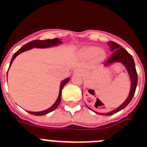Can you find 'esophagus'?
<instances>
[{
  "label": "esophagus",
  "instance_id": "1",
  "mask_svg": "<svg viewBox=\"0 0 147 147\" xmlns=\"http://www.w3.org/2000/svg\"><path fill=\"white\" fill-rule=\"evenodd\" d=\"M77 72H80V71H79V70H76V71H75V73H77Z\"/></svg>",
  "mask_w": 147,
  "mask_h": 147
}]
</instances>
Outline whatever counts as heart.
<instances>
[{
    "instance_id": "obj_1",
    "label": "heart",
    "mask_w": 147,
    "mask_h": 147,
    "mask_svg": "<svg viewBox=\"0 0 147 147\" xmlns=\"http://www.w3.org/2000/svg\"><path fill=\"white\" fill-rule=\"evenodd\" d=\"M82 55L85 56V57H91L95 55L96 60L97 62H101L103 60L105 57V51L104 50H98L96 47L95 46H89L86 47L82 50Z\"/></svg>"
}]
</instances>
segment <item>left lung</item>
Returning <instances> with one entry per match:
<instances>
[{
  "instance_id": "1",
  "label": "left lung",
  "mask_w": 147,
  "mask_h": 147,
  "mask_svg": "<svg viewBox=\"0 0 147 147\" xmlns=\"http://www.w3.org/2000/svg\"><path fill=\"white\" fill-rule=\"evenodd\" d=\"M109 45L110 46V50L113 51L112 55L110 56L109 59L105 62V65H108L113 62H120L123 63L127 68V71L129 73V76L131 80V90L129 94L126 99L125 102L121 105L120 107L116 108L115 110H113L112 112L107 113H99L95 112L97 114H102L104 115H110L115 114L119 111L124 109L128 105V104L131 102L133 96H134L135 92H136V87L138 85V74L136 69V65H135L134 59L132 58V55L127 52V51L125 50L124 48H122L120 45L113 41H109ZM90 109V108H89ZM91 110V109H90Z\"/></svg>"
}]
</instances>
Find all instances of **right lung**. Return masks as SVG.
<instances>
[{
    "label": "right lung",
    "instance_id": "1",
    "mask_svg": "<svg viewBox=\"0 0 147 147\" xmlns=\"http://www.w3.org/2000/svg\"><path fill=\"white\" fill-rule=\"evenodd\" d=\"M61 42H62V41H61L60 40H59L58 38H54V39H52V40H33V41H31V42H28L27 44H26V45H24L23 46H22V47L18 51H16V52L15 53V54L13 55L12 58H11V62H10L9 67L11 66L13 60L15 59V58L17 56H18L19 54H20V53L23 52V51L29 50V49H32V48H48V47H50V46H53V45H57V44L61 43ZM69 80H70L69 78H67V79H65V80H63V81L62 82V83H61V85H60V90H59V96H58L57 99L55 103H54V105L50 107V108L44 110V111H42V112H29V111H28V112L30 114H32V115H43L55 110V109L58 107V105H59V103H60L62 88H63V87H64L67 82H68Z\"/></svg>",
    "mask_w": 147,
    "mask_h": 147
}]
</instances>
